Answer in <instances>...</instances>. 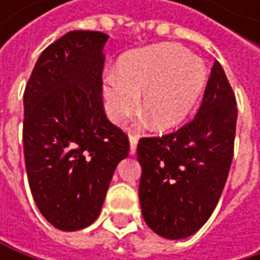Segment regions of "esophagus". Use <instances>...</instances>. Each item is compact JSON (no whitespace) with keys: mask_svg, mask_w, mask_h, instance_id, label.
Segmentation results:
<instances>
[{"mask_svg":"<svg viewBox=\"0 0 260 260\" xmlns=\"http://www.w3.org/2000/svg\"><path fill=\"white\" fill-rule=\"evenodd\" d=\"M137 137L135 135H131L129 137V149H131V155H135L137 152Z\"/></svg>","mask_w":260,"mask_h":260,"instance_id":"esophagus-1","label":"esophagus"}]
</instances>
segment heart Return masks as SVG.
<instances>
[{
	"label": "heart",
	"mask_w": 260,
	"mask_h": 260,
	"mask_svg": "<svg viewBox=\"0 0 260 260\" xmlns=\"http://www.w3.org/2000/svg\"><path fill=\"white\" fill-rule=\"evenodd\" d=\"M206 82L205 63L175 43H161L125 54L117 74L104 79L108 119L120 125L140 110L153 129L176 128L189 116Z\"/></svg>",
	"instance_id": "b5f03b06"
}]
</instances>
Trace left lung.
I'll use <instances>...</instances> for the list:
<instances>
[{
    "instance_id": "8db88e82",
    "label": "left lung",
    "mask_w": 260,
    "mask_h": 260,
    "mask_svg": "<svg viewBox=\"0 0 260 260\" xmlns=\"http://www.w3.org/2000/svg\"><path fill=\"white\" fill-rule=\"evenodd\" d=\"M236 119L232 87L215 61L196 117L173 134L140 140V206L155 234L183 239L209 220L231 170Z\"/></svg>"
}]
</instances>
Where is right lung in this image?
Wrapping results in <instances>:
<instances>
[{
	"instance_id": "1",
	"label": "right lung",
	"mask_w": 260,
	"mask_h": 260,
	"mask_svg": "<svg viewBox=\"0 0 260 260\" xmlns=\"http://www.w3.org/2000/svg\"><path fill=\"white\" fill-rule=\"evenodd\" d=\"M108 34L69 31L39 57L24 93V155L40 214L75 232L101 214L126 134L105 116L104 48Z\"/></svg>"
}]
</instances>
